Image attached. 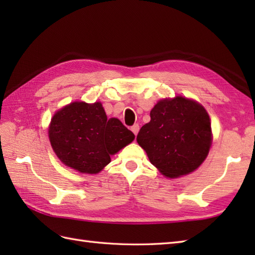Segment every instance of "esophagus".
Masks as SVG:
<instances>
[{
	"label": "esophagus",
	"mask_w": 255,
	"mask_h": 255,
	"mask_svg": "<svg viewBox=\"0 0 255 255\" xmlns=\"http://www.w3.org/2000/svg\"><path fill=\"white\" fill-rule=\"evenodd\" d=\"M131 131L134 133V136H137V133L139 131V125L138 124H134L133 126H131Z\"/></svg>",
	"instance_id": "esophagus-1"
}]
</instances>
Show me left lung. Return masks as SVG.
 <instances>
[{
    "label": "left lung",
    "instance_id": "8db88e82",
    "mask_svg": "<svg viewBox=\"0 0 255 255\" xmlns=\"http://www.w3.org/2000/svg\"><path fill=\"white\" fill-rule=\"evenodd\" d=\"M137 141L162 174L177 177L196 170L211 144L210 119L198 103L177 96L162 100L150 112Z\"/></svg>",
    "mask_w": 255,
    "mask_h": 255
}]
</instances>
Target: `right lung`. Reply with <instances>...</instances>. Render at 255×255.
I'll return each mask as SVG.
<instances>
[{
  "mask_svg": "<svg viewBox=\"0 0 255 255\" xmlns=\"http://www.w3.org/2000/svg\"><path fill=\"white\" fill-rule=\"evenodd\" d=\"M49 139L67 166L95 174L110 163L112 154L132 141L134 134L119 119H108L101 103L74 102L52 117Z\"/></svg>",
  "mask_w": 255,
  "mask_h": 255,
  "instance_id": "1",
  "label": "right lung"
}]
</instances>
